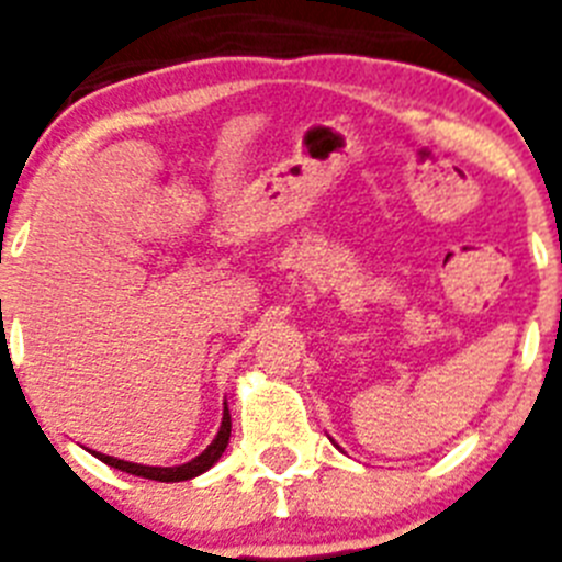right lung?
<instances>
[{
  "label": "right lung",
  "mask_w": 562,
  "mask_h": 562,
  "mask_svg": "<svg viewBox=\"0 0 562 562\" xmlns=\"http://www.w3.org/2000/svg\"><path fill=\"white\" fill-rule=\"evenodd\" d=\"M227 441H231V411H227V402H225V414H222V425H220V434H216V439L207 445L205 450H202L196 459L186 461V464H177V467H148V464H134V461H123V459H114V456H106V453H95L92 450V456L95 459H101L103 464L114 467V470H123V473L128 475H140V479H148V481H166V484H173V481H191L196 479V475L207 473L216 461L222 459V453H225Z\"/></svg>",
  "instance_id": "right-lung-1"
}]
</instances>
